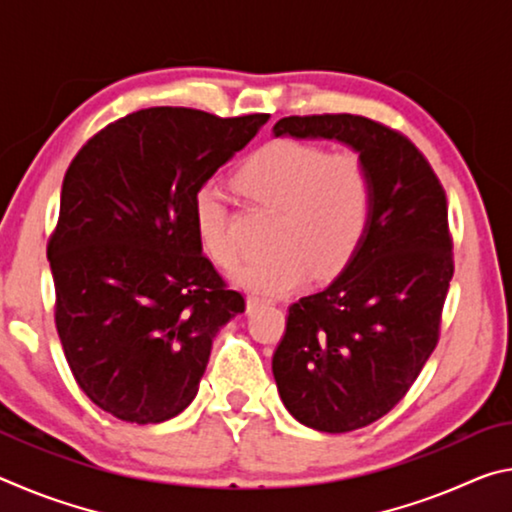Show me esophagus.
Segmentation results:
<instances>
[{
	"label": "esophagus",
	"instance_id": "esophagus-1",
	"mask_svg": "<svg viewBox=\"0 0 512 512\" xmlns=\"http://www.w3.org/2000/svg\"><path fill=\"white\" fill-rule=\"evenodd\" d=\"M266 298H259V296H248V300H246V307H248V311L250 309H255V307H262V305H266Z\"/></svg>",
	"mask_w": 512,
	"mask_h": 512
}]
</instances>
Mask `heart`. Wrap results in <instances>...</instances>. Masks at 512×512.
I'll use <instances>...</instances> for the list:
<instances>
[{
    "instance_id": "b5f03b06",
    "label": "heart",
    "mask_w": 512,
    "mask_h": 512,
    "mask_svg": "<svg viewBox=\"0 0 512 512\" xmlns=\"http://www.w3.org/2000/svg\"><path fill=\"white\" fill-rule=\"evenodd\" d=\"M235 183L248 201L280 212L271 239L277 250L239 268L241 287L287 293L311 273L329 280L350 266L368 237L377 189L359 151L329 153L318 144L275 140L241 164ZM194 225L216 264L232 268L239 262L228 203L214 185L196 189Z\"/></svg>"
}]
</instances>
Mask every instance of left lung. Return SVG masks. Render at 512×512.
<instances>
[{
    "label": "left lung",
    "instance_id": "1",
    "mask_svg": "<svg viewBox=\"0 0 512 512\" xmlns=\"http://www.w3.org/2000/svg\"><path fill=\"white\" fill-rule=\"evenodd\" d=\"M275 137L352 146L375 176V214L357 257L327 289L289 307L273 377L298 422L368 427L409 393L440 339L454 275L447 196L409 137L361 115L284 117Z\"/></svg>",
    "mask_w": 512,
    "mask_h": 512
}]
</instances>
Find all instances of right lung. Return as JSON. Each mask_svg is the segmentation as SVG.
I'll use <instances>...</instances> for the list:
<instances>
[{"mask_svg": "<svg viewBox=\"0 0 512 512\" xmlns=\"http://www.w3.org/2000/svg\"><path fill=\"white\" fill-rule=\"evenodd\" d=\"M268 115L144 108L74 155L47 241L56 329L76 384L119 420L187 409L219 327L246 309L201 250L194 194Z\"/></svg>", "mask_w": 512, "mask_h": 512, "instance_id": "add662e5", "label": "right lung"}]
</instances>
